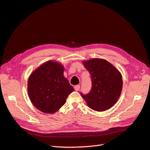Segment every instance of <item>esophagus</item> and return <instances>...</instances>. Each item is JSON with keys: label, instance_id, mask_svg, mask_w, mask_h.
<instances>
[{"label": "esophagus", "instance_id": "1", "mask_svg": "<svg viewBox=\"0 0 150 150\" xmlns=\"http://www.w3.org/2000/svg\"><path fill=\"white\" fill-rule=\"evenodd\" d=\"M74 89L76 91H79L80 89V86L79 85H76L74 86Z\"/></svg>", "mask_w": 150, "mask_h": 150}]
</instances>
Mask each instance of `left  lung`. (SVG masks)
Instances as JSON below:
<instances>
[{"label":"left lung","instance_id":"1","mask_svg":"<svg viewBox=\"0 0 150 150\" xmlns=\"http://www.w3.org/2000/svg\"><path fill=\"white\" fill-rule=\"evenodd\" d=\"M91 75L92 86L89 93L81 96L93 110H108L116 103L122 90V76L108 61L95 58L84 62Z\"/></svg>","mask_w":150,"mask_h":150}]
</instances>
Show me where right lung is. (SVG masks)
<instances>
[{
    "mask_svg": "<svg viewBox=\"0 0 150 150\" xmlns=\"http://www.w3.org/2000/svg\"><path fill=\"white\" fill-rule=\"evenodd\" d=\"M63 74V66L51 61L45 62L30 74L28 83V94L32 103L40 111L56 112L74 91Z\"/></svg>",
    "mask_w": 150,
    "mask_h": 150,
    "instance_id": "right-lung-1",
    "label": "right lung"
}]
</instances>
